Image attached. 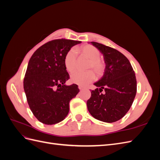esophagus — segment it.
I'll return each instance as SVG.
<instances>
[{
  "instance_id": "esophagus-1",
  "label": "esophagus",
  "mask_w": 160,
  "mask_h": 160,
  "mask_svg": "<svg viewBox=\"0 0 160 160\" xmlns=\"http://www.w3.org/2000/svg\"><path fill=\"white\" fill-rule=\"evenodd\" d=\"M79 89L80 90H83V89H85V88H84V87H82V86H79Z\"/></svg>"
}]
</instances>
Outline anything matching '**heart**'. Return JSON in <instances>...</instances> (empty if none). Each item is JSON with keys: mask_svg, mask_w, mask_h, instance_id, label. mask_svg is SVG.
<instances>
[{"mask_svg": "<svg viewBox=\"0 0 160 160\" xmlns=\"http://www.w3.org/2000/svg\"><path fill=\"white\" fill-rule=\"evenodd\" d=\"M79 51L90 59L88 65L89 68L93 69L99 75L103 73L105 65L99 59L101 52L98 48L93 45H87L81 47ZM76 59L77 51L75 49H71L66 53L64 57V66L67 71L72 72L75 71L76 67ZM95 79V75L91 70L85 72L76 71L71 75V81L72 83L83 87L89 85Z\"/></svg>", "mask_w": 160, "mask_h": 160, "instance_id": "obj_1", "label": "heart"}]
</instances>
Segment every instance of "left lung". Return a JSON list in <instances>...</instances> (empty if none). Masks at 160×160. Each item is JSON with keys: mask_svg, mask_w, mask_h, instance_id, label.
<instances>
[{"mask_svg": "<svg viewBox=\"0 0 160 160\" xmlns=\"http://www.w3.org/2000/svg\"><path fill=\"white\" fill-rule=\"evenodd\" d=\"M91 45L103 54L105 68L103 77L94 85L87 101L90 114L103 122L122 119L132 106L136 95L137 81L128 58L113 48L96 42Z\"/></svg>", "mask_w": 160, "mask_h": 160, "instance_id": "obj_1", "label": "left lung"}]
</instances>
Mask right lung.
<instances>
[{"label": "right lung", "mask_w": 160, "mask_h": 160, "mask_svg": "<svg viewBox=\"0 0 160 160\" xmlns=\"http://www.w3.org/2000/svg\"><path fill=\"white\" fill-rule=\"evenodd\" d=\"M79 43L65 38L52 40L38 48L28 61L24 90L31 111L42 123L63 120L70 101L79 92L77 85H65L69 75L64 66L66 53Z\"/></svg>", "instance_id": "right-lung-1"}]
</instances>
